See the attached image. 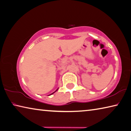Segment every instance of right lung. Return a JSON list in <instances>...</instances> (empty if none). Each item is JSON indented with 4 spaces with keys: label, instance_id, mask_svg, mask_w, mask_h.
<instances>
[{
    "label": "right lung",
    "instance_id": "1",
    "mask_svg": "<svg viewBox=\"0 0 131 131\" xmlns=\"http://www.w3.org/2000/svg\"><path fill=\"white\" fill-rule=\"evenodd\" d=\"M58 89H59V88H58ZM58 89L56 90V91L55 92H53V93H51V94H50V95H52V94H53V93H54V92H56L57 91V90H58Z\"/></svg>",
    "mask_w": 131,
    "mask_h": 131
}]
</instances>
